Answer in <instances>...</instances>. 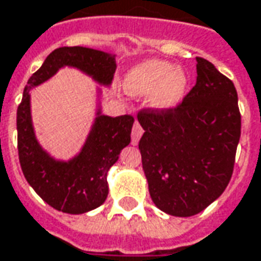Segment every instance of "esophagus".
<instances>
[{"instance_id": "1", "label": "esophagus", "mask_w": 261, "mask_h": 261, "mask_svg": "<svg viewBox=\"0 0 261 261\" xmlns=\"http://www.w3.org/2000/svg\"><path fill=\"white\" fill-rule=\"evenodd\" d=\"M143 127L138 124V121H136V124L133 127V131H131V144H133V145H137V144H138L140 138L143 136Z\"/></svg>"}]
</instances>
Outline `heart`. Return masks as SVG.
Segmentation results:
<instances>
[{
    "instance_id": "heart-1",
    "label": "heart",
    "mask_w": 261,
    "mask_h": 261,
    "mask_svg": "<svg viewBox=\"0 0 261 261\" xmlns=\"http://www.w3.org/2000/svg\"><path fill=\"white\" fill-rule=\"evenodd\" d=\"M187 87V72L160 59L145 61L131 67L124 79L125 92L136 97L152 94L151 106L160 112H169L181 105Z\"/></svg>"
}]
</instances>
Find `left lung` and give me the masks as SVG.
I'll list each match as a JSON object with an SVG mask.
<instances>
[{"label": "left lung", "mask_w": 261, "mask_h": 261, "mask_svg": "<svg viewBox=\"0 0 261 261\" xmlns=\"http://www.w3.org/2000/svg\"><path fill=\"white\" fill-rule=\"evenodd\" d=\"M196 85L169 112L143 110L138 148L151 199L162 212L188 218L223 194L240 140L238 92L232 80L196 58Z\"/></svg>", "instance_id": "obj_1"}]
</instances>
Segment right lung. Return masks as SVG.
Here are the masks:
<instances>
[{
	"label": "right lung",
	"mask_w": 261,
	"mask_h": 261,
	"mask_svg": "<svg viewBox=\"0 0 261 261\" xmlns=\"http://www.w3.org/2000/svg\"><path fill=\"white\" fill-rule=\"evenodd\" d=\"M62 67L77 68L100 86L109 87L117 67L116 55L83 46L55 49L29 77L16 110L18 154L25 179L56 211L80 215L105 203L109 195V169L117 162L121 149L130 144L134 118L103 114L101 89L98 87L96 117L80 152L66 162L50 156L36 138L29 92L53 77Z\"/></svg>",
	"instance_id": "1"
}]
</instances>
